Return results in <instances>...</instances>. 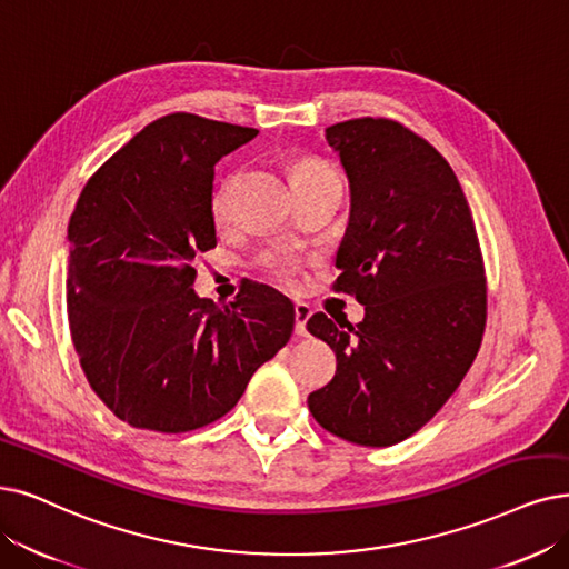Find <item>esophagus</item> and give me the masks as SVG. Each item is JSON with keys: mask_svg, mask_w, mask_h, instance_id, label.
Returning <instances> with one entry per match:
<instances>
[{"mask_svg": "<svg viewBox=\"0 0 569 569\" xmlns=\"http://www.w3.org/2000/svg\"><path fill=\"white\" fill-rule=\"evenodd\" d=\"M310 315H312L310 306H306V303L293 306V320H297V325H293V331H297V336H306L308 333L306 325L310 320Z\"/></svg>", "mask_w": 569, "mask_h": 569, "instance_id": "1", "label": "esophagus"}]
</instances>
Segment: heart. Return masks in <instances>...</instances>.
Returning <instances> with one entry per match:
<instances>
[{"mask_svg":"<svg viewBox=\"0 0 569 569\" xmlns=\"http://www.w3.org/2000/svg\"><path fill=\"white\" fill-rule=\"evenodd\" d=\"M322 177H336V174L327 163L317 161V158H303V161H299L297 168H293V181H297V184L310 179H322ZM229 210H231V181H223V184L217 187L212 193L210 212L217 223H223L229 219ZM261 261H263V268L268 270V276L276 282L284 287L297 284L299 270H301L299 259H293L291 254H284V252H270Z\"/></svg>","mask_w":569,"mask_h":569,"instance_id":"b5f03b06","label":"heart"}]
</instances>
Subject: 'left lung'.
I'll return each mask as SVG.
<instances>
[{
    "mask_svg": "<svg viewBox=\"0 0 569 569\" xmlns=\"http://www.w3.org/2000/svg\"><path fill=\"white\" fill-rule=\"evenodd\" d=\"M350 191L336 291L367 315L308 331L336 352V376L308 397L312 418L357 446H395L435 418L479 355L488 284L460 181L427 140L392 119L327 128Z\"/></svg>",
    "mask_w": 569,
    "mask_h": 569,
    "instance_id": "1",
    "label": "left lung"
}]
</instances>
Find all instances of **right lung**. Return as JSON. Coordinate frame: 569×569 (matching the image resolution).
Returning a JSON list of instances; mask_svg holds the SVG:
<instances>
[{"label":"right lung","mask_w":569,"mask_h":569,"mask_svg":"<svg viewBox=\"0 0 569 569\" xmlns=\"http://www.w3.org/2000/svg\"><path fill=\"white\" fill-rule=\"evenodd\" d=\"M257 128L174 111L104 161L67 226V320L93 392L123 422L181 435L226 416L293 331V306L249 282L219 308L193 291L217 244L214 163Z\"/></svg>","instance_id":"1"}]
</instances>
